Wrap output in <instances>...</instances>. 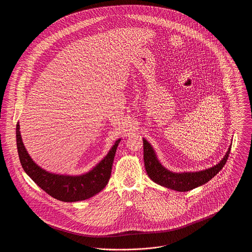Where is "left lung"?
Returning a JSON list of instances; mask_svg holds the SVG:
<instances>
[{
	"mask_svg": "<svg viewBox=\"0 0 252 252\" xmlns=\"http://www.w3.org/2000/svg\"><path fill=\"white\" fill-rule=\"evenodd\" d=\"M144 141V160L145 170L148 177L158 184L178 192H187L199 187L212 180L216 174L224 167L228 160L231 145L224 158L213 167L198 172L174 173L161 165L156 156V153L145 139Z\"/></svg>",
	"mask_w": 252,
	"mask_h": 252,
	"instance_id": "1",
	"label": "left lung"
}]
</instances>
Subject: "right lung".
<instances>
[{
    "label": "right lung",
    "mask_w": 252,
    "mask_h": 252,
    "mask_svg": "<svg viewBox=\"0 0 252 252\" xmlns=\"http://www.w3.org/2000/svg\"><path fill=\"white\" fill-rule=\"evenodd\" d=\"M16 138L20 161L25 173L44 192L64 202L88 199L106 187L110 178L116 149L121 141L118 139L107 156L90 172L80 176H68L50 173L36 164L24 147L19 123L16 127Z\"/></svg>",
    "instance_id": "1"
}]
</instances>
